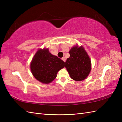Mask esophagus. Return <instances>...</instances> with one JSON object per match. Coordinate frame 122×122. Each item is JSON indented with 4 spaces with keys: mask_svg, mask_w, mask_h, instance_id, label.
<instances>
[{
    "mask_svg": "<svg viewBox=\"0 0 122 122\" xmlns=\"http://www.w3.org/2000/svg\"><path fill=\"white\" fill-rule=\"evenodd\" d=\"M62 60L64 62H66V59L65 58H64V57H63V58H62Z\"/></svg>",
    "mask_w": 122,
    "mask_h": 122,
    "instance_id": "esophagus-1",
    "label": "esophagus"
}]
</instances>
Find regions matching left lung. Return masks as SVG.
<instances>
[{
	"mask_svg": "<svg viewBox=\"0 0 122 122\" xmlns=\"http://www.w3.org/2000/svg\"><path fill=\"white\" fill-rule=\"evenodd\" d=\"M69 54L70 56L66 60L65 67L71 78L76 81L84 80L91 70L90 57L82 46H73Z\"/></svg>",
	"mask_w": 122,
	"mask_h": 122,
	"instance_id": "obj_1",
	"label": "left lung"
}]
</instances>
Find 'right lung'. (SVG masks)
Wrapping results in <instances>:
<instances>
[{
  "label": "right lung",
  "mask_w": 122,
  "mask_h": 122,
  "mask_svg": "<svg viewBox=\"0 0 122 122\" xmlns=\"http://www.w3.org/2000/svg\"><path fill=\"white\" fill-rule=\"evenodd\" d=\"M65 63L58 56L52 55L48 49H39L30 63L32 74L38 81L50 83L56 79L58 72L63 68Z\"/></svg>",
  "instance_id": "right-lung-1"
}]
</instances>
